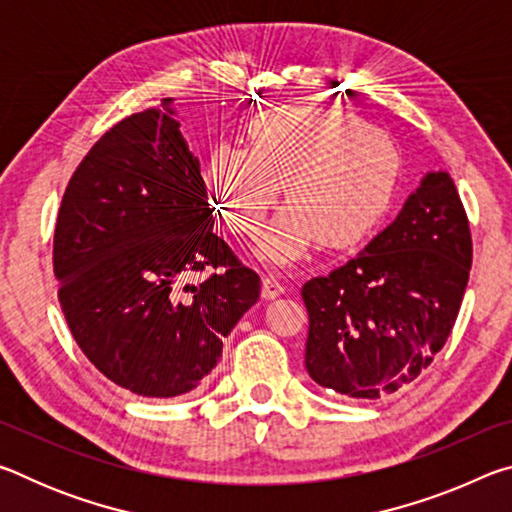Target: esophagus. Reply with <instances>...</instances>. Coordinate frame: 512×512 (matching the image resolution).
I'll list each match as a JSON object with an SVG mask.
<instances>
[{
    "instance_id": "1",
    "label": "esophagus",
    "mask_w": 512,
    "mask_h": 512,
    "mask_svg": "<svg viewBox=\"0 0 512 512\" xmlns=\"http://www.w3.org/2000/svg\"><path fill=\"white\" fill-rule=\"evenodd\" d=\"M282 293H284V287H282L280 282H277V277L266 275L264 280H262V296L266 300H273L277 296H282Z\"/></svg>"
}]
</instances>
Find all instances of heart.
<instances>
[{"label": "heart", "mask_w": 512, "mask_h": 512, "mask_svg": "<svg viewBox=\"0 0 512 512\" xmlns=\"http://www.w3.org/2000/svg\"><path fill=\"white\" fill-rule=\"evenodd\" d=\"M248 149L216 144L205 187L235 235H253L280 196L289 205L266 225L255 255L282 268L311 250L361 244L391 210L402 176L400 146L348 110L280 108L248 126Z\"/></svg>", "instance_id": "obj_1"}]
</instances>
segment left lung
I'll return each instance as SVG.
<instances>
[{"mask_svg":"<svg viewBox=\"0 0 512 512\" xmlns=\"http://www.w3.org/2000/svg\"><path fill=\"white\" fill-rule=\"evenodd\" d=\"M470 266L461 196L447 171H429L357 257L302 287L309 377L357 400L411 384L452 334Z\"/></svg>","mask_w":512,"mask_h":512,"instance_id":"obj_1","label":"left lung"}]
</instances>
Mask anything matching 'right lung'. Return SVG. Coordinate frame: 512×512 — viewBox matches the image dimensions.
Returning <instances> with one entry per match:
<instances>
[{
	"label": "right lung",
	"mask_w": 512,
	"mask_h": 512,
	"mask_svg": "<svg viewBox=\"0 0 512 512\" xmlns=\"http://www.w3.org/2000/svg\"><path fill=\"white\" fill-rule=\"evenodd\" d=\"M162 108L121 119L65 189L54 232L58 300L94 368L142 397L203 384L259 300V275L216 235L201 164ZM214 270L201 285L186 280Z\"/></svg>",
	"instance_id": "add662e5"
}]
</instances>
